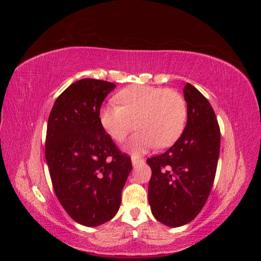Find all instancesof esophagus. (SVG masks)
I'll list each match as a JSON object with an SVG mask.
<instances>
[{"label": "esophagus", "instance_id": "esophagus-1", "mask_svg": "<svg viewBox=\"0 0 261 261\" xmlns=\"http://www.w3.org/2000/svg\"><path fill=\"white\" fill-rule=\"evenodd\" d=\"M143 161H144V160L140 159V158H137V156H135V155L132 156V163H133V165H136V164H138V163H140V162H143Z\"/></svg>", "mask_w": 261, "mask_h": 261}]
</instances>
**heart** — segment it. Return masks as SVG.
<instances>
[{
    "mask_svg": "<svg viewBox=\"0 0 261 261\" xmlns=\"http://www.w3.org/2000/svg\"><path fill=\"white\" fill-rule=\"evenodd\" d=\"M115 99L120 106L110 103L100 109V124L117 143L124 141L135 126L138 127L129 141L134 151H143L154 145L169 147L185 128L187 105L175 90L136 85L121 90Z\"/></svg>",
    "mask_w": 261,
    "mask_h": 261,
    "instance_id": "heart-1",
    "label": "heart"
}]
</instances>
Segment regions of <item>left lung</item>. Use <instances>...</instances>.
Listing matches in <instances>:
<instances>
[{"label": "left lung", "instance_id": "8db88e82", "mask_svg": "<svg viewBox=\"0 0 261 261\" xmlns=\"http://www.w3.org/2000/svg\"><path fill=\"white\" fill-rule=\"evenodd\" d=\"M187 124L167 151L147 163L152 170L149 203L152 215L168 226H180L201 211L215 181L220 153V126L207 98L191 84L184 88Z\"/></svg>", "mask_w": 261, "mask_h": 261}]
</instances>
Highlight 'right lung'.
I'll return each mask as SVG.
<instances>
[{
    "label": "right lung",
    "instance_id": "obj_1",
    "mask_svg": "<svg viewBox=\"0 0 261 261\" xmlns=\"http://www.w3.org/2000/svg\"><path fill=\"white\" fill-rule=\"evenodd\" d=\"M114 87L91 78L75 82L58 97L48 120L45 159L54 193L68 216L86 226L116 215L133 167L99 121Z\"/></svg>",
    "mask_w": 261,
    "mask_h": 261
}]
</instances>
